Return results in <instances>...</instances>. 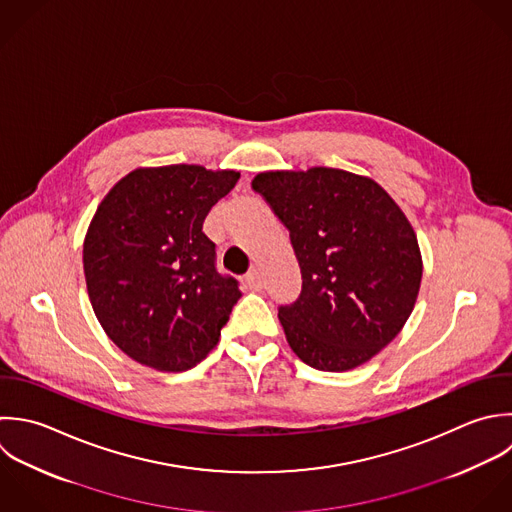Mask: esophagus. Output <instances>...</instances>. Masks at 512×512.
<instances>
[{"instance_id": "obj_1", "label": "esophagus", "mask_w": 512, "mask_h": 512, "mask_svg": "<svg viewBox=\"0 0 512 512\" xmlns=\"http://www.w3.org/2000/svg\"><path fill=\"white\" fill-rule=\"evenodd\" d=\"M245 281H247L249 289H253V291L263 289V275H261V271H259V269H251V271L247 273Z\"/></svg>"}]
</instances>
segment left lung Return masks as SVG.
Returning a JSON list of instances; mask_svg holds the SVG:
<instances>
[{
    "mask_svg": "<svg viewBox=\"0 0 512 512\" xmlns=\"http://www.w3.org/2000/svg\"><path fill=\"white\" fill-rule=\"evenodd\" d=\"M287 227L301 293L279 305L297 357L349 371L387 347L407 323L423 277L411 223L373 179L331 167L267 171L253 183Z\"/></svg>",
    "mask_w": 512,
    "mask_h": 512,
    "instance_id": "1",
    "label": "left lung"
}]
</instances>
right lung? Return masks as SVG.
<instances>
[{"label": "right lung", "mask_w": 512, "mask_h": 512, "mask_svg": "<svg viewBox=\"0 0 512 512\" xmlns=\"http://www.w3.org/2000/svg\"><path fill=\"white\" fill-rule=\"evenodd\" d=\"M237 179L201 165L135 169L97 207L83 243L87 293L133 361L179 373L217 345L241 291L217 271L203 221Z\"/></svg>", "instance_id": "obj_1"}]
</instances>
